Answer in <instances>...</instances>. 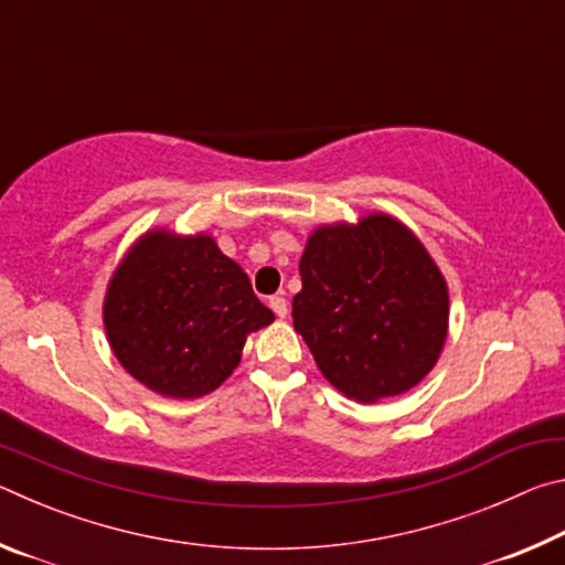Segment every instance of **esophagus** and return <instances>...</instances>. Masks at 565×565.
<instances>
[{
    "label": "esophagus",
    "mask_w": 565,
    "mask_h": 565,
    "mask_svg": "<svg viewBox=\"0 0 565 565\" xmlns=\"http://www.w3.org/2000/svg\"><path fill=\"white\" fill-rule=\"evenodd\" d=\"M269 306H271V311H274L276 317H279V319H284L286 313H289V303H286L284 296H271V299H269Z\"/></svg>",
    "instance_id": "obj_1"
}]
</instances>
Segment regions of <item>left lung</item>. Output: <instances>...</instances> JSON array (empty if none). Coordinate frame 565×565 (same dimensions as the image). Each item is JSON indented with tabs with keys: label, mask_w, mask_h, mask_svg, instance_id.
I'll return each mask as SVG.
<instances>
[{
	"label": "left lung",
	"mask_w": 565,
	"mask_h": 565,
	"mask_svg": "<svg viewBox=\"0 0 565 565\" xmlns=\"http://www.w3.org/2000/svg\"><path fill=\"white\" fill-rule=\"evenodd\" d=\"M294 329L323 379L359 404L406 394L441 356L448 284L424 242L384 212L306 238Z\"/></svg>",
	"instance_id": "obj_1"
}]
</instances>
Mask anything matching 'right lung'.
Masks as SVG:
<instances>
[{
	"instance_id": "add662e5",
	"label": "right lung",
	"mask_w": 565,
	"mask_h": 565,
	"mask_svg": "<svg viewBox=\"0 0 565 565\" xmlns=\"http://www.w3.org/2000/svg\"><path fill=\"white\" fill-rule=\"evenodd\" d=\"M102 319L131 379L164 398L189 401L234 374L248 333L269 327L274 313L212 234L157 226L121 256Z\"/></svg>"
}]
</instances>
